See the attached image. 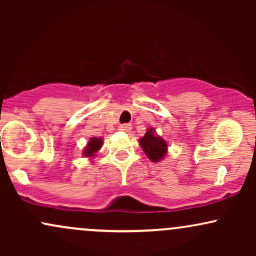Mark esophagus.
Returning <instances> with one entry per match:
<instances>
[{
	"mask_svg": "<svg viewBox=\"0 0 256 256\" xmlns=\"http://www.w3.org/2000/svg\"><path fill=\"white\" fill-rule=\"evenodd\" d=\"M132 128V125L131 124H122L119 126V130L122 131V132H130Z\"/></svg>",
	"mask_w": 256,
	"mask_h": 256,
	"instance_id": "1",
	"label": "esophagus"
}]
</instances>
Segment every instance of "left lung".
Segmentation results:
<instances>
[{"mask_svg":"<svg viewBox=\"0 0 256 256\" xmlns=\"http://www.w3.org/2000/svg\"><path fill=\"white\" fill-rule=\"evenodd\" d=\"M140 144L143 152L152 162L162 160L167 154V143L164 138L158 136L155 128H148L146 134L140 140Z\"/></svg>","mask_w":256,"mask_h":256,"instance_id":"8db88e82","label":"left lung"}]
</instances>
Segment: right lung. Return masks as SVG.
Returning <instances> with one entry per match:
<instances>
[{
	"label": "right lung",
	"mask_w": 256,
	"mask_h": 256,
	"mask_svg": "<svg viewBox=\"0 0 256 256\" xmlns=\"http://www.w3.org/2000/svg\"><path fill=\"white\" fill-rule=\"evenodd\" d=\"M102 138H98V137H91L89 140V142H88L86 146L84 148V156L85 158H94L96 155V152H98L100 149H101L102 146Z\"/></svg>",
	"instance_id": "1"
}]
</instances>
